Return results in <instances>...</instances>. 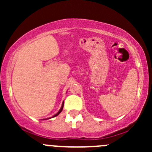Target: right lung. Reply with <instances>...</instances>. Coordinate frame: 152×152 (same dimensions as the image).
<instances>
[{"label": "right lung", "mask_w": 152, "mask_h": 152, "mask_svg": "<svg viewBox=\"0 0 152 152\" xmlns=\"http://www.w3.org/2000/svg\"><path fill=\"white\" fill-rule=\"evenodd\" d=\"M64 102H63V103H62V106H61V107L60 110H59V111H58V112H57L56 114L55 115H53V116H52L51 118H53V117H55V116H58V115L59 114H60L61 112V111H62V110H63V108H64ZM45 119H48V118H45Z\"/></svg>", "instance_id": "obj_1"}]
</instances>
